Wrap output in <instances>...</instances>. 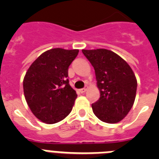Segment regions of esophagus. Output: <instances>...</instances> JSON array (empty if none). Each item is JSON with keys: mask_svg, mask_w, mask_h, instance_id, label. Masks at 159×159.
Listing matches in <instances>:
<instances>
[{"mask_svg": "<svg viewBox=\"0 0 159 159\" xmlns=\"http://www.w3.org/2000/svg\"><path fill=\"white\" fill-rule=\"evenodd\" d=\"M87 89H88V88H82V89H80V92L81 93H84V92H85L87 91Z\"/></svg>", "mask_w": 159, "mask_h": 159, "instance_id": "obj_1", "label": "esophagus"}]
</instances>
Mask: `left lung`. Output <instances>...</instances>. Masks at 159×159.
Wrapping results in <instances>:
<instances>
[{
  "label": "left lung",
  "instance_id": "8db88e82",
  "mask_svg": "<svg viewBox=\"0 0 159 159\" xmlns=\"http://www.w3.org/2000/svg\"><path fill=\"white\" fill-rule=\"evenodd\" d=\"M82 52L93 66L100 92L99 100L92 104L94 114L105 123H119L128 114L135 99L137 80L131 67L107 49Z\"/></svg>",
  "mask_w": 159,
  "mask_h": 159
}]
</instances>
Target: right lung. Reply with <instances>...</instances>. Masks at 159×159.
I'll return each instance as SVG.
<instances>
[{
    "label": "right lung",
    "mask_w": 159,
    "mask_h": 159,
    "mask_svg": "<svg viewBox=\"0 0 159 159\" xmlns=\"http://www.w3.org/2000/svg\"><path fill=\"white\" fill-rule=\"evenodd\" d=\"M78 49L52 48L42 53L31 64L23 81L24 94L38 119L53 124L67 117L77 95L69 84L68 67Z\"/></svg>",
    "instance_id": "obj_1"
}]
</instances>
